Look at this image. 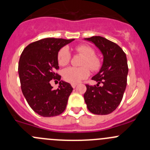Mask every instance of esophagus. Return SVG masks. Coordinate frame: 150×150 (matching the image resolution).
<instances>
[{
  "instance_id": "1",
  "label": "esophagus",
  "mask_w": 150,
  "mask_h": 150,
  "mask_svg": "<svg viewBox=\"0 0 150 150\" xmlns=\"http://www.w3.org/2000/svg\"><path fill=\"white\" fill-rule=\"evenodd\" d=\"M71 86H72V87L73 88H75L77 86V84L76 83H72V85H71Z\"/></svg>"
}]
</instances>
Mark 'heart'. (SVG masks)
<instances>
[{"label": "heart", "instance_id": "b5f03b06", "mask_svg": "<svg viewBox=\"0 0 150 150\" xmlns=\"http://www.w3.org/2000/svg\"><path fill=\"white\" fill-rule=\"evenodd\" d=\"M77 51L81 55L83 56L84 59L81 62V67L66 68L63 71V78L67 82L70 83H78L82 80L87 78L90 74L89 67L92 71H97L100 69L102 63L98 57L95 55L93 48L86 45H81L76 48ZM71 59V53L67 46H64L59 51L57 60L60 66H66ZM88 66V68L87 67Z\"/></svg>", "mask_w": 150, "mask_h": 150}]
</instances>
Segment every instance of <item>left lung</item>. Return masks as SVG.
<instances>
[{
  "mask_svg": "<svg viewBox=\"0 0 150 150\" xmlns=\"http://www.w3.org/2000/svg\"><path fill=\"white\" fill-rule=\"evenodd\" d=\"M84 40L93 43L103 55L100 70L91 78L97 84L86 85L85 102L93 114L108 115L118 107L126 88L128 72L126 55L118 45L101 36Z\"/></svg>",
  "mask_w": 150,
  "mask_h": 150,
  "instance_id": "1",
  "label": "left lung"
}]
</instances>
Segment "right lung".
Masks as SVG:
<instances>
[{"mask_svg": "<svg viewBox=\"0 0 150 150\" xmlns=\"http://www.w3.org/2000/svg\"><path fill=\"white\" fill-rule=\"evenodd\" d=\"M74 40L42 39L29 44L21 54L18 72L22 93L33 111L40 116H57L65 110L73 88L69 83L60 81L58 88L54 90L50 81L61 79L55 72L59 69L58 52Z\"/></svg>", "mask_w": 150, "mask_h": 150, "instance_id": "add662e5", "label": "right lung"}]
</instances>
